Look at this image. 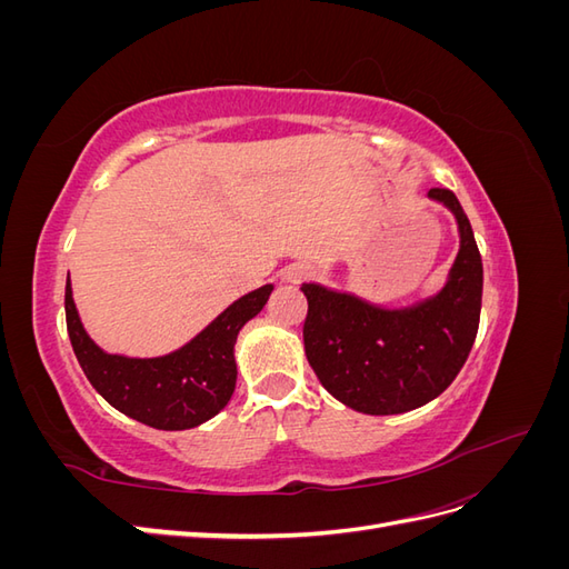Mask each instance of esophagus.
Returning <instances> with one entry per match:
<instances>
[{
    "mask_svg": "<svg viewBox=\"0 0 569 569\" xmlns=\"http://www.w3.org/2000/svg\"><path fill=\"white\" fill-rule=\"evenodd\" d=\"M313 274V268L306 263H291L289 268H284V280L289 282H303Z\"/></svg>",
    "mask_w": 569,
    "mask_h": 569,
    "instance_id": "34e87169",
    "label": "esophagus"
}]
</instances>
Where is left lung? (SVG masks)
Masks as SVG:
<instances>
[{
	"label": "left lung",
	"mask_w": 569,
	"mask_h": 569,
	"mask_svg": "<svg viewBox=\"0 0 569 569\" xmlns=\"http://www.w3.org/2000/svg\"><path fill=\"white\" fill-rule=\"evenodd\" d=\"M427 199L453 213L460 237L437 295L387 308L351 291L301 284L308 363L337 401L368 416H396L437 399L456 380L477 337L485 270L472 226L451 189H429Z\"/></svg>",
	"instance_id": "1"
}]
</instances>
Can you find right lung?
I'll use <instances>...</instances> for the list:
<instances>
[{"mask_svg": "<svg viewBox=\"0 0 569 569\" xmlns=\"http://www.w3.org/2000/svg\"><path fill=\"white\" fill-rule=\"evenodd\" d=\"M272 284L232 301L226 311L180 349L132 358L109 353L88 335L66 278V325L73 351L90 385L123 416L166 432L192 429L228 406L237 382L234 341L242 327L263 311Z\"/></svg>", "mask_w": 569, "mask_h": 569, "instance_id": "1", "label": "right lung"}]
</instances>
